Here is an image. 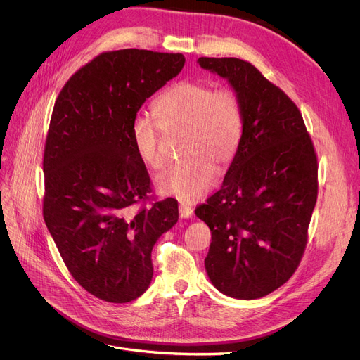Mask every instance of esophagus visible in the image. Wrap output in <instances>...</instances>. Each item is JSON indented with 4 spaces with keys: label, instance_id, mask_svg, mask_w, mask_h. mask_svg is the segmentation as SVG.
<instances>
[{
    "label": "esophagus",
    "instance_id": "obj_1",
    "mask_svg": "<svg viewBox=\"0 0 360 360\" xmlns=\"http://www.w3.org/2000/svg\"><path fill=\"white\" fill-rule=\"evenodd\" d=\"M179 216L182 219H190L193 216V207L190 204H179Z\"/></svg>",
    "mask_w": 360,
    "mask_h": 360
}]
</instances>
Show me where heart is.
<instances>
[{"label": "heart", "instance_id": "heart-1", "mask_svg": "<svg viewBox=\"0 0 360 360\" xmlns=\"http://www.w3.org/2000/svg\"><path fill=\"white\" fill-rule=\"evenodd\" d=\"M153 113L156 120L144 112L131 120L129 137L136 153L148 167L159 169L162 131H182V159L166 166L156 185L184 202L201 200L214 186L217 170L228 169L238 155L245 127L239 94L202 80H184L160 94Z\"/></svg>", "mask_w": 360, "mask_h": 360}]
</instances>
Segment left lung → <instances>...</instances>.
Returning <instances> with one entry per match:
<instances>
[{
  "label": "left lung",
  "mask_w": 360,
  "mask_h": 360,
  "mask_svg": "<svg viewBox=\"0 0 360 360\" xmlns=\"http://www.w3.org/2000/svg\"><path fill=\"white\" fill-rule=\"evenodd\" d=\"M198 64L229 80L245 115L223 186L195 209L212 231L205 270L224 295L262 297L285 285L304 257L318 197V158L295 102L257 67L209 56Z\"/></svg>",
  "instance_id": "left-lung-1"
}]
</instances>
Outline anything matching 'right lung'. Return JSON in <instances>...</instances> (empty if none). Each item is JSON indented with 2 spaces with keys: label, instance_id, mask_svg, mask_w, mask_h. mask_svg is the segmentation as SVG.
<instances>
[{
  "label": "right lung",
  "instance_id": "obj_1",
  "mask_svg": "<svg viewBox=\"0 0 360 360\" xmlns=\"http://www.w3.org/2000/svg\"><path fill=\"white\" fill-rule=\"evenodd\" d=\"M184 64L182 53L102 52L71 75L53 105L44 151V219L74 280L110 304L147 290L151 250L179 217L175 198L150 195L129 124Z\"/></svg>",
  "mask_w": 360,
  "mask_h": 360
}]
</instances>
